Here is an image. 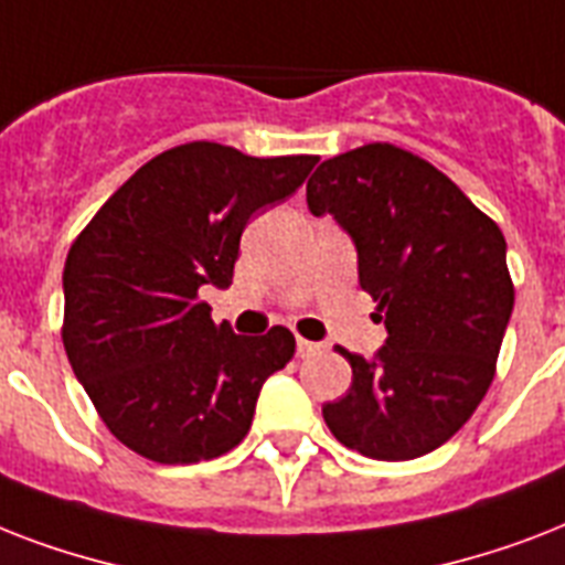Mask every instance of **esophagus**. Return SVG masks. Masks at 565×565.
Instances as JSON below:
<instances>
[{"label": "esophagus", "instance_id": "1", "mask_svg": "<svg viewBox=\"0 0 565 565\" xmlns=\"http://www.w3.org/2000/svg\"><path fill=\"white\" fill-rule=\"evenodd\" d=\"M296 352H299V358H310V354H317L319 352V345L317 343H310V340H296Z\"/></svg>", "mask_w": 565, "mask_h": 565}]
</instances>
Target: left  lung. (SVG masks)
Instances as JSON below:
<instances>
[{
  "mask_svg": "<svg viewBox=\"0 0 565 565\" xmlns=\"http://www.w3.org/2000/svg\"><path fill=\"white\" fill-rule=\"evenodd\" d=\"M308 207L354 239L361 287L386 326L372 361L337 349L352 386L322 407L326 425L363 457L428 455L463 428L495 375L513 313L504 234L448 175L393 143L319 163Z\"/></svg>",
  "mask_w": 565,
  "mask_h": 565,
  "instance_id": "1",
  "label": "left lung"
}]
</instances>
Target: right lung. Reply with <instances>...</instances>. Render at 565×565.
Returning <instances> with one entry per match:
<instances>
[{
    "label": "right lung",
    "mask_w": 565,
    "mask_h": 565,
    "mask_svg": "<svg viewBox=\"0 0 565 565\" xmlns=\"http://www.w3.org/2000/svg\"><path fill=\"white\" fill-rule=\"evenodd\" d=\"M317 154L248 158L175 146L143 163L75 237L64 266V349L114 437L188 466L243 443L257 395L296 352L275 326L239 337L199 290L228 287L248 220L284 202Z\"/></svg>",
    "instance_id": "obj_1"
}]
</instances>
